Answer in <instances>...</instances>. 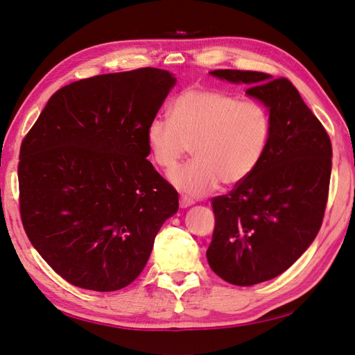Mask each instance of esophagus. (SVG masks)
Masks as SVG:
<instances>
[{"label":"esophagus","instance_id":"esophagus-1","mask_svg":"<svg viewBox=\"0 0 355 355\" xmlns=\"http://www.w3.org/2000/svg\"><path fill=\"white\" fill-rule=\"evenodd\" d=\"M179 206H180L182 209H187V207L192 206V200H189V198H187V197H182L180 201H179Z\"/></svg>","mask_w":355,"mask_h":355}]
</instances>
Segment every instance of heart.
<instances>
[{
  "mask_svg": "<svg viewBox=\"0 0 355 355\" xmlns=\"http://www.w3.org/2000/svg\"><path fill=\"white\" fill-rule=\"evenodd\" d=\"M171 118L155 116L146 127L154 163L173 170L191 146L196 161L170 175L180 192L201 197L223 185H239L262 161L271 137V115L256 101H240L213 89L192 87L171 103Z\"/></svg>",
  "mask_w": 355,
  "mask_h": 355,
  "instance_id": "heart-1",
  "label": "heart"
}]
</instances>
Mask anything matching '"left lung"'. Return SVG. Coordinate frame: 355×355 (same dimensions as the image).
Segmentation results:
<instances>
[{"instance_id": "8db88e82", "label": "left lung", "mask_w": 355, "mask_h": 355, "mask_svg": "<svg viewBox=\"0 0 355 355\" xmlns=\"http://www.w3.org/2000/svg\"><path fill=\"white\" fill-rule=\"evenodd\" d=\"M213 77L249 85L247 96L271 115V137L253 173L211 200V270L235 286L280 275L311 245L323 222L331 144L318 118L287 78L256 71L216 69Z\"/></svg>"}]
</instances>
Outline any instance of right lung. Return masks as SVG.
Listing matches in <instances>:
<instances>
[{"instance_id":"obj_1","label":"right lung","mask_w":355,"mask_h":355,"mask_svg":"<svg viewBox=\"0 0 355 355\" xmlns=\"http://www.w3.org/2000/svg\"><path fill=\"white\" fill-rule=\"evenodd\" d=\"M176 84L158 68L96 75L49 99L20 146L29 241L68 283L114 292L145 268L176 189L146 157V127Z\"/></svg>"}]
</instances>
